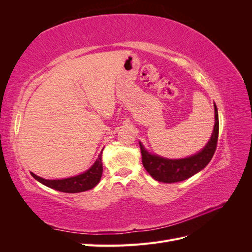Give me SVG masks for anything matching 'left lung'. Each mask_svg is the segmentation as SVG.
Returning <instances> with one entry per match:
<instances>
[{"label":"left lung","mask_w":252,"mask_h":252,"mask_svg":"<svg viewBox=\"0 0 252 252\" xmlns=\"http://www.w3.org/2000/svg\"><path fill=\"white\" fill-rule=\"evenodd\" d=\"M215 127L211 138L206 146L197 154L185 158L171 159L151 155L140 143L142 162L144 168L152 178L163 183H177L192 177L208 165L215 155L219 136V114L215 104Z\"/></svg>","instance_id":"8db88e82"}]
</instances>
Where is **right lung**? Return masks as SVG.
<instances>
[{"mask_svg":"<svg viewBox=\"0 0 252 252\" xmlns=\"http://www.w3.org/2000/svg\"><path fill=\"white\" fill-rule=\"evenodd\" d=\"M102 173L103 164L101 152V154L98 155L94 164L91 166L88 170L77 175V177H71L63 180H46L37 177V175H35L32 172V175L36 181L42 183L43 185L58 190V191L67 193H77L86 191V190H90L95 187L102 178Z\"/></svg>","mask_w":252,"mask_h":252,"instance_id":"1","label":"right lung"}]
</instances>
